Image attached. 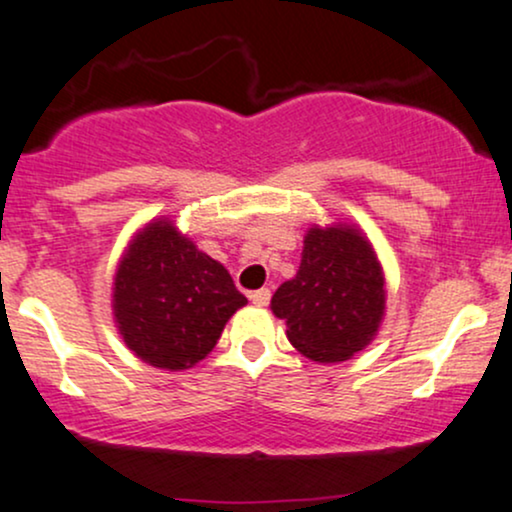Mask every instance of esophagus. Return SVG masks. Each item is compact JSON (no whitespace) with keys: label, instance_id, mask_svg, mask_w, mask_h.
Segmentation results:
<instances>
[{"label":"esophagus","instance_id":"obj_1","mask_svg":"<svg viewBox=\"0 0 512 512\" xmlns=\"http://www.w3.org/2000/svg\"><path fill=\"white\" fill-rule=\"evenodd\" d=\"M269 298H272V291H269V289H260V291L250 293V301L255 305H260V308L269 305Z\"/></svg>","mask_w":512,"mask_h":512}]
</instances>
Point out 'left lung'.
<instances>
[{
    "instance_id": "8db88e82",
    "label": "left lung",
    "mask_w": 512,
    "mask_h": 512,
    "mask_svg": "<svg viewBox=\"0 0 512 512\" xmlns=\"http://www.w3.org/2000/svg\"><path fill=\"white\" fill-rule=\"evenodd\" d=\"M272 313L310 361L339 363L366 349L385 315V276L368 238L346 223L310 228L301 267L276 289Z\"/></svg>"
}]
</instances>
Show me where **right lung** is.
I'll return each instance as SVG.
<instances>
[{
    "label": "right lung",
    "mask_w": 512,
    "mask_h": 512,
    "mask_svg": "<svg viewBox=\"0 0 512 512\" xmlns=\"http://www.w3.org/2000/svg\"><path fill=\"white\" fill-rule=\"evenodd\" d=\"M245 303L228 269L168 219L146 223L117 264L115 325L127 349L149 366L192 368Z\"/></svg>",
    "instance_id": "1"
}]
</instances>
